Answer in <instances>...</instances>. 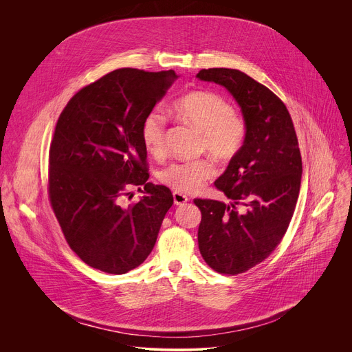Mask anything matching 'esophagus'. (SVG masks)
<instances>
[{
  "label": "esophagus",
  "instance_id": "esophagus-1",
  "mask_svg": "<svg viewBox=\"0 0 352 352\" xmlns=\"http://www.w3.org/2000/svg\"><path fill=\"white\" fill-rule=\"evenodd\" d=\"M173 197H174V204H175L177 206L184 205V204H186L188 200H189V197H188L186 195H184V193H181V192H177V190L173 193Z\"/></svg>",
  "mask_w": 352,
  "mask_h": 352
}]
</instances>
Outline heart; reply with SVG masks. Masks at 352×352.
<instances>
[{"mask_svg": "<svg viewBox=\"0 0 352 352\" xmlns=\"http://www.w3.org/2000/svg\"><path fill=\"white\" fill-rule=\"evenodd\" d=\"M174 114L188 125L202 132L200 147L214 159L228 162L243 147L246 124L234 113L227 100L213 91L196 90L184 94L173 104ZM166 120L153 110L150 111L140 128V139L148 155L155 157L164 152ZM216 174L214 164L208 159L181 160L168 164L159 174L162 184L177 192H195L204 186Z\"/></svg>", "mask_w": 352, "mask_h": 352, "instance_id": "obj_1", "label": "heart"}]
</instances>
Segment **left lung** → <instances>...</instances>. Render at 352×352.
<instances>
[{"mask_svg":"<svg viewBox=\"0 0 352 352\" xmlns=\"http://www.w3.org/2000/svg\"><path fill=\"white\" fill-rule=\"evenodd\" d=\"M197 79L224 86L246 124L241 152L214 185L230 204L195 199L197 242L217 273L239 274L263 262L283 239L298 200L302 160L291 116L266 86L238 69H202Z\"/></svg>","mask_w":352,"mask_h":352,"instance_id":"obj_1","label":"left lung"}]
</instances>
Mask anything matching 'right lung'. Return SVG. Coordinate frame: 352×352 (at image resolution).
I'll use <instances>...</instances> for the list:
<instances>
[{
  "instance_id": "add662e5",
  "label": "right lung",
  "mask_w": 352,
  "mask_h": 352,
  "mask_svg": "<svg viewBox=\"0 0 352 352\" xmlns=\"http://www.w3.org/2000/svg\"><path fill=\"white\" fill-rule=\"evenodd\" d=\"M177 78L173 69H116L80 89L58 118L50 202L68 245L93 269L124 274L143 263L174 204L167 186L147 182L140 128ZM132 186H143L145 196L122 208Z\"/></svg>"
}]
</instances>
